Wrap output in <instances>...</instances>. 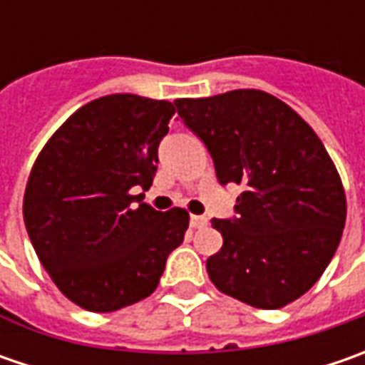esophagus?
I'll use <instances>...</instances> for the list:
<instances>
[{
    "mask_svg": "<svg viewBox=\"0 0 365 365\" xmlns=\"http://www.w3.org/2000/svg\"><path fill=\"white\" fill-rule=\"evenodd\" d=\"M207 223H209V219L205 215H190V227H195V230H201Z\"/></svg>",
    "mask_w": 365,
    "mask_h": 365,
    "instance_id": "esophagus-1",
    "label": "esophagus"
}]
</instances>
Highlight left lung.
<instances>
[{
    "mask_svg": "<svg viewBox=\"0 0 365 365\" xmlns=\"http://www.w3.org/2000/svg\"><path fill=\"white\" fill-rule=\"evenodd\" d=\"M205 142L221 185H244L237 217L211 219L223 235L207 259L223 294L256 309L301 299L329 266L347 217L341 176L313 128L258 89L176 99Z\"/></svg>",
    "mask_w": 365,
    "mask_h": 365,
    "instance_id": "8db88e82",
    "label": "left lung"
}]
</instances>
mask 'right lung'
Returning a JSON list of instances; mask_svg holds the SVG:
<instances>
[{
	"mask_svg": "<svg viewBox=\"0 0 365 365\" xmlns=\"http://www.w3.org/2000/svg\"><path fill=\"white\" fill-rule=\"evenodd\" d=\"M175 106L130 93L99 97L50 135L32 166L24 192L30 242L52 282L85 311L144 301L185 240V209L162 213L132 195L154 180Z\"/></svg>",
	"mask_w": 365,
	"mask_h": 365,
	"instance_id": "1",
	"label": "right lung"
}]
</instances>
